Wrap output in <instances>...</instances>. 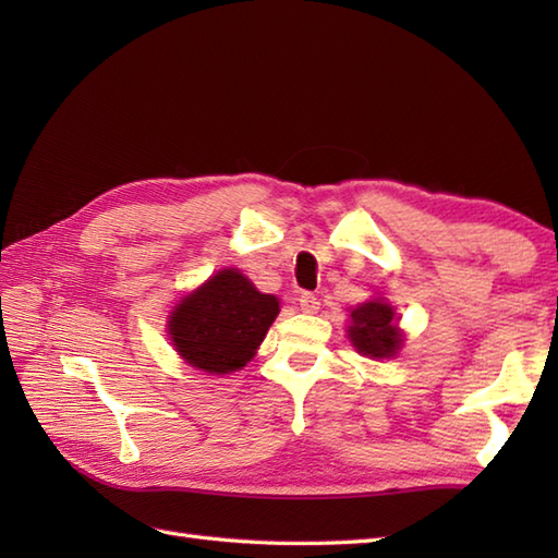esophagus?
Segmentation results:
<instances>
[{
	"instance_id": "obj_1",
	"label": "esophagus",
	"mask_w": 558,
	"mask_h": 558,
	"mask_svg": "<svg viewBox=\"0 0 558 558\" xmlns=\"http://www.w3.org/2000/svg\"><path fill=\"white\" fill-rule=\"evenodd\" d=\"M300 306H302V312H306V314H316L318 306H322V302H318L316 294L302 292V294H300Z\"/></svg>"
}]
</instances>
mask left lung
<instances>
[{
  "mask_svg": "<svg viewBox=\"0 0 558 558\" xmlns=\"http://www.w3.org/2000/svg\"><path fill=\"white\" fill-rule=\"evenodd\" d=\"M352 324L348 338L360 354L374 360L396 357L402 348V333L398 328L396 310L386 300H369L350 312Z\"/></svg>",
  "mask_w": 558,
  "mask_h": 558,
  "instance_id": "obj_1",
  "label": "left lung"
}]
</instances>
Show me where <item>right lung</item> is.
Masks as SVG:
<instances>
[{
    "instance_id": "1",
    "label": "right lung",
    "mask_w": 558,
    "mask_h": 558,
    "mask_svg": "<svg viewBox=\"0 0 558 558\" xmlns=\"http://www.w3.org/2000/svg\"><path fill=\"white\" fill-rule=\"evenodd\" d=\"M280 314L276 294H264L236 268H222L180 300L168 333L180 357L208 374H232L254 357Z\"/></svg>"
}]
</instances>
